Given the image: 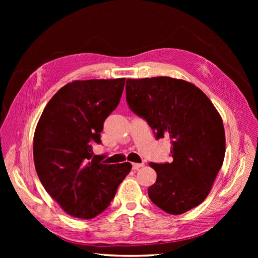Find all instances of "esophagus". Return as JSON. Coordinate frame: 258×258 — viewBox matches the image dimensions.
I'll return each mask as SVG.
<instances>
[{
	"label": "esophagus",
	"mask_w": 258,
	"mask_h": 258,
	"mask_svg": "<svg viewBox=\"0 0 258 258\" xmlns=\"http://www.w3.org/2000/svg\"><path fill=\"white\" fill-rule=\"evenodd\" d=\"M143 166H144V163H132V169L137 170V169L141 168V167H143Z\"/></svg>",
	"instance_id": "esophagus-1"
}]
</instances>
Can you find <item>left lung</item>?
I'll list each match as a JSON object with an SVG mask.
<instances>
[{
	"instance_id": "obj_1",
	"label": "left lung",
	"mask_w": 258,
	"mask_h": 258,
	"mask_svg": "<svg viewBox=\"0 0 258 258\" xmlns=\"http://www.w3.org/2000/svg\"><path fill=\"white\" fill-rule=\"evenodd\" d=\"M129 107L150 124L156 138L171 139L170 163L151 162L157 179L148 196L165 212L183 214L199 206L222 168L226 141L223 119L194 84L168 76L126 83Z\"/></svg>"
}]
</instances>
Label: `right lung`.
Masks as SVG:
<instances>
[{"label":"right lung","instance_id":"right-lung-1","mask_svg":"<svg viewBox=\"0 0 258 258\" xmlns=\"http://www.w3.org/2000/svg\"><path fill=\"white\" fill-rule=\"evenodd\" d=\"M126 80L74 81L45 106L33 139L36 173L64 212L96 217L111 204L130 162L102 165L92 152L101 143L103 122L118 105Z\"/></svg>","mask_w":258,"mask_h":258}]
</instances>
